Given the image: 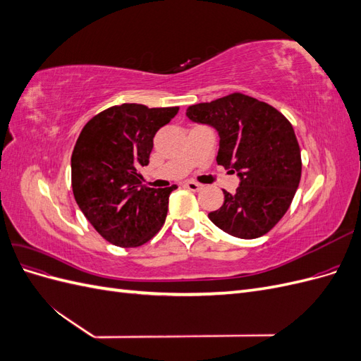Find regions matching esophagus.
Listing matches in <instances>:
<instances>
[{
	"label": "esophagus",
	"instance_id": "obj_1",
	"mask_svg": "<svg viewBox=\"0 0 361 361\" xmlns=\"http://www.w3.org/2000/svg\"><path fill=\"white\" fill-rule=\"evenodd\" d=\"M185 188H188V190H191V191H200L203 187H202L200 183H197V182L188 180V182H185Z\"/></svg>",
	"mask_w": 361,
	"mask_h": 361
}]
</instances>
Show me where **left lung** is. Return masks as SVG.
<instances>
[{
	"mask_svg": "<svg viewBox=\"0 0 361 361\" xmlns=\"http://www.w3.org/2000/svg\"><path fill=\"white\" fill-rule=\"evenodd\" d=\"M187 117L216 129L218 166L241 180L235 194L223 190L224 203L207 214L209 220L241 239L268 233L289 209L301 179V152L289 120L243 93L191 105Z\"/></svg>",
	"mask_w": 361,
	"mask_h": 361,
	"instance_id": "1",
	"label": "left lung"
}]
</instances>
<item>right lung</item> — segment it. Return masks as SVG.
<instances>
[{"instance_id": "add662e5", "label": "right lung", "mask_w": 361, "mask_h": 361, "mask_svg": "<svg viewBox=\"0 0 361 361\" xmlns=\"http://www.w3.org/2000/svg\"><path fill=\"white\" fill-rule=\"evenodd\" d=\"M179 106L147 108L122 104L106 108L82 128L72 152V190L87 220L108 243L140 247L166 221L169 188L141 185L140 166H147L158 129Z\"/></svg>"}]
</instances>
